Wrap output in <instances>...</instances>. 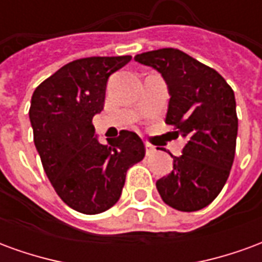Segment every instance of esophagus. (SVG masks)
Listing matches in <instances>:
<instances>
[{
    "label": "esophagus",
    "mask_w": 262,
    "mask_h": 262,
    "mask_svg": "<svg viewBox=\"0 0 262 262\" xmlns=\"http://www.w3.org/2000/svg\"><path fill=\"white\" fill-rule=\"evenodd\" d=\"M157 150L154 147L153 144H150V143H146V156H153Z\"/></svg>",
    "instance_id": "obj_1"
}]
</instances>
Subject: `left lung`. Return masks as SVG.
I'll return each instance as SVG.
<instances>
[{
	"label": "left lung",
	"instance_id": "1",
	"mask_svg": "<svg viewBox=\"0 0 262 262\" xmlns=\"http://www.w3.org/2000/svg\"><path fill=\"white\" fill-rule=\"evenodd\" d=\"M136 61L156 69L170 90L165 123L187 143L172 171L156 182L161 199L181 212L206 208L230 174L238 119L231 86L216 70L178 49L137 54Z\"/></svg>",
	"mask_w": 262,
	"mask_h": 262
}]
</instances>
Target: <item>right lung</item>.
I'll use <instances>...</instances> for the list:
<instances>
[{
    "label": "right lung",
    "mask_w": 262,
    "mask_h": 262,
    "mask_svg": "<svg viewBox=\"0 0 262 262\" xmlns=\"http://www.w3.org/2000/svg\"><path fill=\"white\" fill-rule=\"evenodd\" d=\"M132 56L85 57L43 81L32 95L29 119L43 170L70 208L102 213L119 201L126 171L142 161L146 147L135 132L122 130L99 144L92 118L105 103L109 75Z\"/></svg>",
    "instance_id": "right-lung-1"
}]
</instances>
